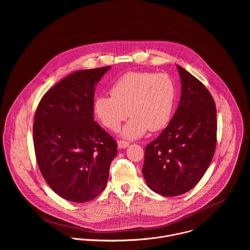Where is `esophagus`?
Returning a JSON list of instances; mask_svg holds the SVG:
<instances>
[{
	"label": "esophagus",
	"instance_id": "esophagus-1",
	"mask_svg": "<svg viewBox=\"0 0 250 250\" xmlns=\"http://www.w3.org/2000/svg\"><path fill=\"white\" fill-rule=\"evenodd\" d=\"M117 144H118V147L120 149H125V148H127L130 145V143H128V142H125V141H119Z\"/></svg>",
	"mask_w": 250,
	"mask_h": 250
}]
</instances>
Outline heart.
<instances>
[{
  "label": "heart",
  "mask_w": 250,
  "mask_h": 250,
  "mask_svg": "<svg viewBox=\"0 0 250 250\" xmlns=\"http://www.w3.org/2000/svg\"><path fill=\"white\" fill-rule=\"evenodd\" d=\"M110 94L95 98L94 113L110 131H117L128 114L132 116L121 131L125 139H140L148 129L162 130L171 118L175 85L167 74L127 73L112 84Z\"/></svg>",
  "instance_id": "1"
}]
</instances>
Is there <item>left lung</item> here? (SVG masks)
Masks as SVG:
<instances>
[{"instance_id": "obj_1", "label": "left lung", "mask_w": 250, "mask_h": 250, "mask_svg": "<svg viewBox=\"0 0 250 250\" xmlns=\"http://www.w3.org/2000/svg\"><path fill=\"white\" fill-rule=\"evenodd\" d=\"M179 106L167 127L147 144L143 174L147 186L164 196H177L203 177L216 144V109L205 85L180 65Z\"/></svg>"}]
</instances>
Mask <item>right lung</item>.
<instances>
[{"mask_svg": "<svg viewBox=\"0 0 250 250\" xmlns=\"http://www.w3.org/2000/svg\"><path fill=\"white\" fill-rule=\"evenodd\" d=\"M110 66L74 72L45 95L36 108L34 145L40 172L61 197L77 203L106 188L116 142L93 117L98 82Z\"/></svg>", "mask_w": 250, "mask_h": 250, "instance_id": "1", "label": "right lung"}]
</instances>
